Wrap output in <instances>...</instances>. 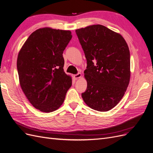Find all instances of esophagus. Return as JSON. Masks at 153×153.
<instances>
[{
  "label": "esophagus",
  "instance_id": "1",
  "mask_svg": "<svg viewBox=\"0 0 153 153\" xmlns=\"http://www.w3.org/2000/svg\"><path fill=\"white\" fill-rule=\"evenodd\" d=\"M81 76H82V74H81L80 73H77V74L74 75V77H75V79L80 78H81Z\"/></svg>",
  "mask_w": 153,
  "mask_h": 153
}]
</instances>
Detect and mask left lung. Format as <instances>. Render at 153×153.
Masks as SVG:
<instances>
[{
    "label": "left lung",
    "mask_w": 153,
    "mask_h": 153,
    "mask_svg": "<svg viewBox=\"0 0 153 153\" xmlns=\"http://www.w3.org/2000/svg\"><path fill=\"white\" fill-rule=\"evenodd\" d=\"M75 31L87 64V88L82 97L91 108L108 111L120 102L129 83V47L120 34L100 24Z\"/></svg>",
    "instance_id": "1"
}]
</instances>
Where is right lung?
<instances>
[{
	"label": "right lung",
	"mask_w": 153,
	"mask_h": 153,
	"mask_svg": "<svg viewBox=\"0 0 153 153\" xmlns=\"http://www.w3.org/2000/svg\"><path fill=\"white\" fill-rule=\"evenodd\" d=\"M71 38L70 30L39 29L29 36L18 54L21 88L30 103L41 112L57 110L71 86V78L63 70V56Z\"/></svg>",
	"instance_id": "obj_1"
}]
</instances>
